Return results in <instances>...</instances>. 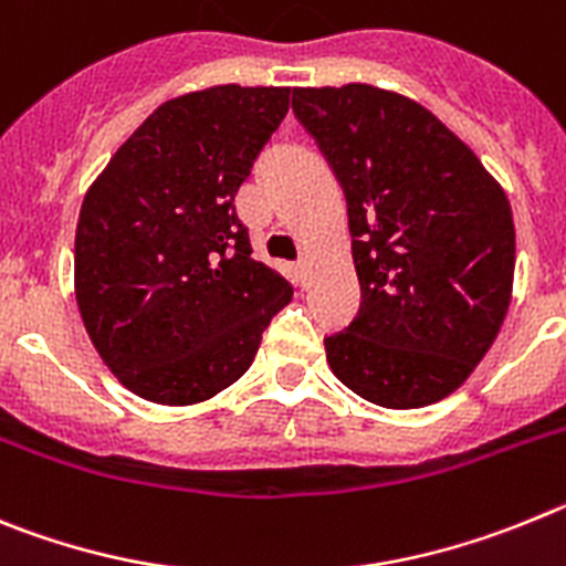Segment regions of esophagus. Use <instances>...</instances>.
Wrapping results in <instances>:
<instances>
[{
	"label": "esophagus",
	"instance_id": "34e87169",
	"mask_svg": "<svg viewBox=\"0 0 566 566\" xmlns=\"http://www.w3.org/2000/svg\"><path fill=\"white\" fill-rule=\"evenodd\" d=\"M310 268H313V259H310V253H302V259H298V271L307 273Z\"/></svg>",
	"mask_w": 566,
	"mask_h": 566
}]
</instances>
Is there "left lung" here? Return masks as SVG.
I'll return each instance as SVG.
<instances>
[{
  "instance_id": "left-lung-1",
  "label": "left lung",
  "mask_w": 566,
  "mask_h": 566,
  "mask_svg": "<svg viewBox=\"0 0 566 566\" xmlns=\"http://www.w3.org/2000/svg\"><path fill=\"white\" fill-rule=\"evenodd\" d=\"M293 112L344 186L364 304L324 338L335 378L384 409L460 389L513 295L505 188L426 106L371 84L298 86Z\"/></svg>"
}]
</instances>
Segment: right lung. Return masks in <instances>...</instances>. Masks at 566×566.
Masks as SVG:
<instances>
[{
	"mask_svg": "<svg viewBox=\"0 0 566 566\" xmlns=\"http://www.w3.org/2000/svg\"><path fill=\"white\" fill-rule=\"evenodd\" d=\"M290 86L220 84L157 106L86 188L75 302L137 397L195 406L237 384L293 287L251 256L237 195Z\"/></svg>",
	"mask_w": 566,
	"mask_h": 566,
	"instance_id": "right-lung-1",
	"label": "right lung"
}]
</instances>
